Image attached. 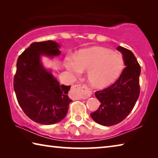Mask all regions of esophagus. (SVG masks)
<instances>
[{
  "mask_svg": "<svg viewBox=\"0 0 158 158\" xmlns=\"http://www.w3.org/2000/svg\"><path fill=\"white\" fill-rule=\"evenodd\" d=\"M71 93L76 99L87 98L91 96V92L87 89V87L84 85H77L72 87Z\"/></svg>",
  "mask_w": 158,
  "mask_h": 158,
  "instance_id": "esophagus-1",
  "label": "esophagus"
}]
</instances>
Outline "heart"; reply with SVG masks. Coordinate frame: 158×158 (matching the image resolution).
Segmentation results:
<instances>
[{
    "mask_svg": "<svg viewBox=\"0 0 158 158\" xmlns=\"http://www.w3.org/2000/svg\"><path fill=\"white\" fill-rule=\"evenodd\" d=\"M66 69L76 77L87 72V79L91 86L104 88L112 84L119 76L123 67L122 56L103 47L94 46L82 49L74 59L67 57Z\"/></svg>",
    "mask_w": 158,
    "mask_h": 158,
    "instance_id": "b5f03b06",
    "label": "heart"
}]
</instances>
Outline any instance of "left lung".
<instances>
[{
    "label": "left lung",
    "mask_w": 158,
    "mask_h": 158,
    "mask_svg": "<svg viewBox=\"0 0 158 158\" xmlns=\"http://www.w3.org/2000/svg\"><path fill=\"white\" fill-rule=\"evenodd\" d=\"M117 49L122 54L126 67L114 84L95 92L101 105L90 114L95 122L104 126L122 121L133 109L140 92L141 67L137 58L132 51L122 46Z\"/></svg>",
    "instance_id": "8db88e82"
}]
</instances>
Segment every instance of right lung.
I'll return each instance as SVG.
<instances>
[{
	"instance_id": "right-lung-1",
	"label": "right lung",
	"mask_w": 158,
	"mask_h": 158,
	"mask_svg": "<svg viewBox=\"0 0 158 158\" xmlns=\"http://www.w3.org/2000/svg\"><path fill=\"white\" fill-rule=\"evenodd\" d=\"M60 48L59 44L51 40L34 42L16 62L14 89L18 103L30 119L44 125L62 121L72 101L67 96L71 86L61 85L41 62V56L60 55Z\"/></svg>"
}]
</instances>
